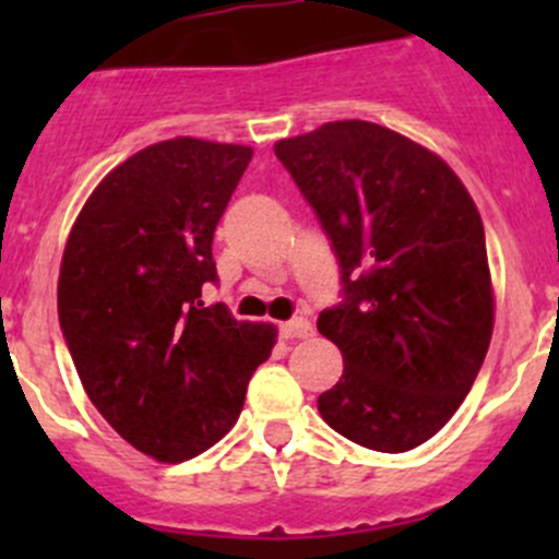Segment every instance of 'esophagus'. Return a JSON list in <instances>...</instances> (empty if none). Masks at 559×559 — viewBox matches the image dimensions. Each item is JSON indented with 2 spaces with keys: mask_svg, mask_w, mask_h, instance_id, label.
<instances>
[{
  "mask_svg": "<svg viewBox=\"0 0 559 559\" xmlns=\"http://www.w3.org/2000/svg\"><path fill=\"white\" fill-rule=\"evenodd\" d=\"M278 332L284 341H292V337H308L313 330H311V321L302 319V316H297V319L284 321V324L278 326Z\"/></svg>",
  "mask_w": 559,
  "mask_h": 559,
  "instance_id": "1",
  "label": "esophagus"
}]
</instances>
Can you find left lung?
I'll return each mask as SVG.
<instances>
[{
    "label": "left lung",
    "instance_id": "8db88e82",
    "mask_svg": "<svg viewBox=\"0 0 559 559\" xmlns=\"http://www.w3.org/2000/svg\"><path fill=\"white\" fill-rule=\"evenodd\" d=\"M275 156L341 264L319 332L343 376L319 394L335 432L373 452L430 441L471 392L492 337L484 224L452 167L370 121L278 140Z\"/></svg>",
    "mask_w": 559,
    "mask_h": 559
}]
</instances>
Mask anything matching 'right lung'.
Segmentation results:
<instances>
[{
    "label": "right lung",
    "instance_id": "right-lung-1",
    "mask_svg": "<svg viewBox=\"0 0 559 559\" xmlns=\"http://www.w3.org/2000/svg\"><path fill=\"white\" fill-rule=\"evenodd\" d=\"M253 151L175 138L118 165L83 205L59 275V324L88 400L138 452L183 462L243 411L275 332L202 292L213 233Z\"/></svg>",
    "mask_w": 559,
    "mask_h": 559
}]
</instances>
